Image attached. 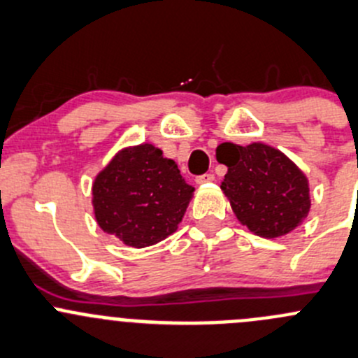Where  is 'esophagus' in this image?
Returning <instances> with one entry per match:
<instances>
[{
  "mask_svg": "<svg viewBox=\"0 0 358 358\" xmlns=\"http://www.w3.org/2000/svg\"><path fill=\"white\" fill-rule=\"evenodd\" d=\"M212 180H214V174L207 172V174L198 176V178L194 179V182H196V184H207V182H212Z\"/></svg>",
  "mask_w": 358,
  "mask_h": 358,
  "instance_id": "obj_1",
  "label": "esophagus"
}]
</instances>
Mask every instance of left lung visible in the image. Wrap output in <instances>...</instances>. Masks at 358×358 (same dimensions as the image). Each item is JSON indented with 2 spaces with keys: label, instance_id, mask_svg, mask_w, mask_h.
<instances>
[{
  "label": "left lung",
  "instance_id": "1",
  "mask_svg": "<svg viewBox=\"0 0 358 358\" xmlns=\"http://www.w3.org/2000/svg\"><path fill=\"white\" fill-rule=\"evenodd\" d=\"M217 160L228 167L221 189L243 226L264 238L287 235L310 210V187L303 172L275 148L224 143Z\"/></svg>",
  "mask_w": 358,
  "mask_h": 358
}]
</instances>
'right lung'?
Wrapping results in <instances>:
<instances>
[{
	"label": "right lung",
	"mask_w": 358,
	"mask_h": 358,
	"mask_svg": "<svg viewBox=\"0 0 358 358\" xmlns=\"http://www.w3.org/2000/svg\"><path fill=\"white\" fill-rule=\"evenodd\" d=\"M193 191L153 144L127 148L94 180L95 219L125 245L143 249L178 229Z\"/></svg>",
	"instance_id": "right-lung-1"
}]
</instances>
